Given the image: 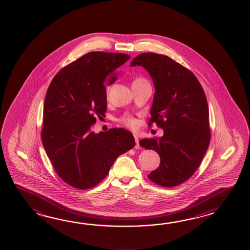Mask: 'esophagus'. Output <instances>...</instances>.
Returning <instances> with one entry per match:
<instances>
[{
	"label": "esophagus",
	"instance_id": "esophagus-1",
	"mask_svg": "<svg viewBox=\"0 0 250 250\" xmlns=\"http://www.w3.org/2000/svg\"><path fill=\"white\" fill-rule=\"evenodd\" d=\"M134 138H135V142H136V146H135V148H140V146H139V139H138V136H137V135H134Z\"/></svg>",
	"mask_w": 250,
	"mask_h": 250
}]
</instances>
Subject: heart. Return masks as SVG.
<instances>
[{
  "instance_id": "1",
  "label": "heart",
  "mask_w": 250,
  "mask_h": 250,
  "mask_svg": "<svg viewBox=\"0 0 250 250\" xmlns=\"http://www.w3.org/2000/svg\"><path fill=\"white\" fill-rule=\"evenodd\" d=\"M146 82V80L142 79V78H138L136 80H134L132 84H138V83H145ZM120 122L123 123V125H125L126 127H130V128H135L137 127V121L135 118H133L132 116H129V115H125L123 117L120 119Z\"/></svg>"
}]
</instances>
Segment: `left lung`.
Segmentation results:
<instances>
[{"label": "left lung", "mask_w": 250, "mask_h": 250, "mask_svg": "<svg viewBox=\"0 0 250 250\" xmlns=\"http://www.w3.org/2000/svg\"><path fill=\"white\" fill-rule=\"evenodd\" d=\"M131 67L142 66L154 81V102L148 126L164 129L162 138H145L139 145L159 154V167L147 177L165 188L188 181L201 165L211 138L207 96L197 77L170 57L144 53Z\"/></svg>", "instance_id": "left-lung-1"}]
</instances>
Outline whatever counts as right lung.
<instances>
[{
    "label": "right lung",
    "mask_w": 250,
    "mask_h": 250,
    "mask_svg": "<svg viewBox=\"0 0 250 250\" xmlns=\"http://www.w3.org/2000/svg\"><path fill=\"white\" fill-rule=\"evenodd\" d=\"M125 53L91 52L54 76L43 104L42 145L59 177L77 189L99 184L119 155L135 146L132 134L113 127L96 134L91 126L104 116L105 83L116 80Z\"/></svg>",
    "instance_id": "1"
}]
</instances>
